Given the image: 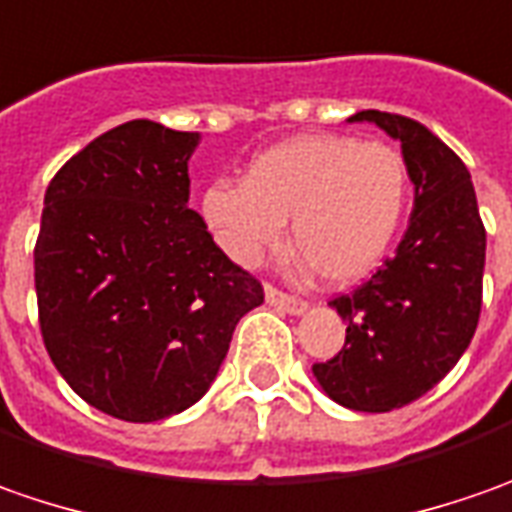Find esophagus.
<instances>
[{"instance_id": "obj_1", "label": "esophagus", "mask_w": 512, "mask_h": 512, "mask_svg": "<svg viewBox=\"0 0 512 512\" xmlns=\"http://www.w3.org/2000/svg\"><path fill=\"white\" fill-rule=\"evenodd\" d=\"M266 303L274 306L277 311L294 314V317L306 314V309H309V303H303V300H297V297H291V294H283V291L274 289V286H266Z\"/></svg>"}]
</instances>
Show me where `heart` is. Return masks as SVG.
<instances>
[{
  "instance_id": "b5f03b06",
  "label": "heart",
  "mask_w": 512,
  "mask_h": 512,
  "mask_svg": "<svg viewBox=\"0 0 512 512\" xmlns=\"http://www.w3.org/2000/svg\"><path fill=\"white\" fill-rule=\"evenodd\" d=\"M408 203V167L394 147L354 135L309 133L257 152L243 184L215 181L198 215L232 263L252 269L280 246L291 218L294 246L334 286L377 269Z\"/></svg>"
}]
</instances>
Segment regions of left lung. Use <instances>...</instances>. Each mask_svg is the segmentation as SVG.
I'll return each mask as SVG.
<instances>
[{
    "label": "left lung",
    "mask_w": 512,
    "mask_h": 512,
    "mask_svg": "<svg viewBox=\"0 0 512 512\" xmlns=\"http://www.w3.org/2000/svg\"><path fill=\"white\" fill-rule=\"evenodd\" d=\"M402 144L414 212L397 252L365 286L331 300L343 317V351L311 365L328 399L385 414L428 394L459 362L482 311L485 226L470 172L431 130L405 115L362 110Z\"/></svg>",
    "instance_id": "1"
}]
</instances>
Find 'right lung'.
I'll list each match as a JSON object with an SVG mask.
<instances>
[{"mask_svg":"<svg viewBox=\"0 0 512 512\" xmlns=\"http://www.w3.org/2000/svg\"><path fill=\"white\" fill-rule=\"evenodd\" d=\"M201 135L127 121L50 181L33 252L39 323L53 365L101 414L158 422L209 391L255 277L189 209Z\"/></svg>","mask_w":512,"mask_h":512,"instance_id":"1","label":"right lung"}]
</instances>
